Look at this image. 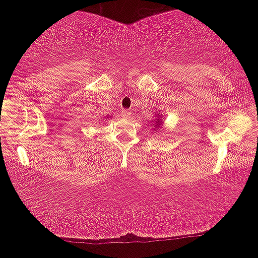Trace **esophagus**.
<instances>
[{
	"instance_id": "1",
	"label": "esophagus",
	"mask_w": 258,
	"mask_h": 258,
	"mask_svg": "<svg viewBox=\"0 0 258 258\" xmlns=\"http://www.w3.org/2000/svg\"><path fill=\"white\" fill-rule=\"evenodd\" d=\"M121 116H122V117H130V116H131V111L127 110V109H123V110L121 111Z\"/></svg>"
}]
</instances>
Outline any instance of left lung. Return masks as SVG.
Wrapping results in <instances>:
<instances>
[{
    "label": "left lung",
    "instance_id": "obj_1",
    "mask_svg": "<svg viewBox=\"0 0 258 258\" xmlns=\"http://www.w3.org/2000/svg\"><path fill=\"white\" fill-rule=\"evenodd\" d=\"M161 122H162V121H161Z\"/></svg>",
    "mask_w": 258,
    "mask_h": 258
}]
</instances>
